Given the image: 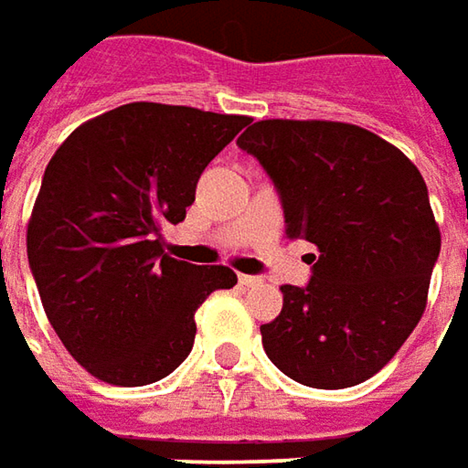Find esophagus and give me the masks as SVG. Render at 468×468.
Returning <instances> with one entry per match:
<instances>
[{
  "label": "esophagus",
  "mask_w": 468,
  "mask_h": 468,
  "mask_svg": "<svg viewBox=\"0 0 468 468\" xmlns=\"http://www.w3.org/2000/svg\"><path fill=\"white\" fill-rule=\"evenodd\" d=\"M238 280H240V284H246V287H256V284H261V277H256V274H240Z\"/></svg>",
  "instance_id": "obj_1"
}]
</instances>
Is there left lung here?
Returning a JSON list of instances; mask_svg holds the SVG:
<instances>
[{
  "label": "left lung",
  "mask_w": 468,
  "mask_h": 468,
  "mask_svg": "<svg viewBox=\"0 0 468 468\" xmlns=\"http://www.w3.org/2000/svg\"><path fill=\"white\" fill-rule=\"evenodd\" d=\"M238 147L280 194L287 238L314 243L311 282L282 284L261 326L269 360L311 388H349L407 342L441 253L425 178L378 134L339 122L269 119Z\"/></svg>",
  "instance_id": "1"
}]
</instances>
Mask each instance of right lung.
Listing matches in <instances>:
<instances>
[{
  "label": "right lung",
  "mask_w": 468,
  "mask_h": 468,
  "mask_svg": "<svg viewBox=\"0 0 468 468\" xmlns=\"http://www.w3.org/2000/svg\"><path fill=\"white\" fill-rule=\"evenodd\" d=\"M188 105L126 103L77 126L43 173L27 261L43 311L90 376L147 386L194 346V314L230 290L228 266L165 253L215 154L249 123Z\"/></svg>",
  "instance_id": "right-lung-1"
}]
</instances>
